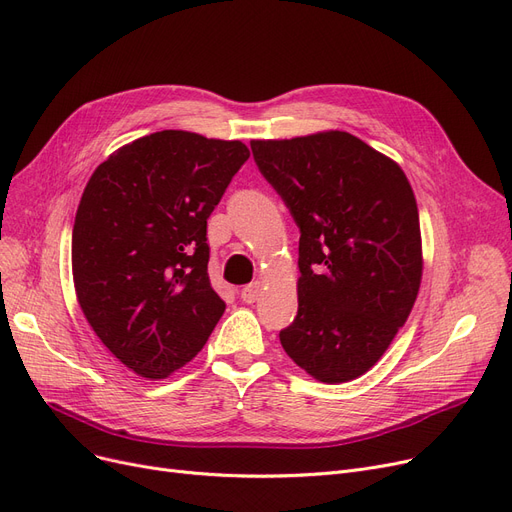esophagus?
Listing matches in <instances>:
<instances>
[{"label": "esophagus", "mask_w": 512, "mask_h": 512, "mask_svg": "<svg viewBox=\"0 0 512 512\" xmlns=\"http://www.w3.org/2000/svg\"><path fill=\"white\" fill-rule=\"evenodd\" d=\"M261 294V282H251L249 286H245L240 290V299L245 303H255Z\"/></svg>", "instance_id": "1"}]
</instances>
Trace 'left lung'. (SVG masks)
<instances>
[{
    "label": "left lung",
    "instance_id": "1",
    "mask_svg": "<svg viewBox=\"0 0 512 512\" xmlns=\"http://www.w3.org/2000/svg\"><path fill=\"white\" fill-rule=\"evenodd\" d=\"M299 238V311L280 332L315 380L342 384L380 361L415 305L421 228L398 164L342 130L253 141Z\"/></svg>",
    "mask_w": 512,
    "mask_h": 512
}]
</instances>
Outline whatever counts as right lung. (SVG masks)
Returning a JSON list of instances; mask_svg holds the SVG:
<instances>
[{
    "label": "right lung",
    "mask_w": 512,
    "mask_h": 512,
    "mask_svg": "<svg viewBox=\"0 0 512 512\" xmlns=\"http://www.w3.org/2000/svg\"><path fill=\"white\" fill-rule=\"evenodd\" d=\"M249 155L240 141L161 130L112 153L85 186L72 230L76 299L143 378L191 361L226 309L207 274V218Z\"/></svg>",
    "instance_id": "add662e5"
}]
</instances>
